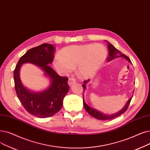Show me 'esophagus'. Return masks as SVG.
I'll return each mask as SVG.
<instances>
[{
	"label": "esophagus",
	"instance_id": "obj_1",
	"mask_svg": "<svg viewBox=\"0 0 150 150\" xmlns=\"http://www.w3.org/2000/svg\"><path fill=\"white\" fill-rule=\"evenodd\" d=\"M76 79H74V78H70V79H69V81H68V84L70 86L71 84H73L74 83H76Z\"/></svg>",
	"mask_w": 150,
	"mask_h": 150
}]
</instances>
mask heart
Masks as SVG:
<instances>
[{"instance_id": "heart-1", "label": "heart", "mask_w": 150, "mask_h": 150, "mask_svg": "<svg viewBox=\"0 0 150 150\" xmlns=\"http://www.w3.org/2000/svg\"><path fill=\"white\" fill-rule=\"evenodd\" d=\"M107 50L102 44L71 45L62 48L53 61L54 69L61 74L70 72L77 67L81 78L93 76L105 62Z\"/></svg>"}]
</instances>
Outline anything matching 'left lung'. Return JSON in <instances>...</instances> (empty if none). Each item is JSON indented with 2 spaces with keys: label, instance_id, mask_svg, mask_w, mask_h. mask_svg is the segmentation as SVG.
Here are the masks:
<instances>
[{
  "label": "left lung",
  "instance_id": "left-lung-1",
  "mask_svg": "<svg viewBox=\"0 0 150 150\" xmlns=\"http://www.w3.org/2000/svg\"><path fill=\"white\" fill-rule=\"evenodd\" d=\"M107 42L108 44V54L109 56L107 58V61H112L116 57H123L127 61L131 63V60H130L129 58L125 56V54H121V52L117 50L112 44L110 43V42H108V41H106ZM90 80H85L84 81V84H83V91H85V89H86V84L89 82ZM134 92V91H133ZM84 94V93H83ZM132 98V96L130 98L127 102H126V105L124 107V108L121 110L120 111H119L118 112L116 113L115 114L113 115H107V114H104L102 112H100V111H98V110L94 108H91V107H89V105H88L84 101V96H83V106L85 108V110H86V112L91 115L93 116L94 118H96V119H98L100 120H112L116 117H118L119 116H120L121 115H122V113H125L126 110L127 109L129 105V103L131 102V100Z\"/></svg>",
  "mask_w": 150,
  "mask_h": 150
}]
</instances>
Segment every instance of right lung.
<instances>
[{"label": "right lung", "mask_w": 150, "mask_h": 150, "mask_svg": "<svg viewBox=\"0 0 150 150\" xmlns=\"http://www.w3.org/2000/svg\"><path fill=\"white\" fill-rule=\"evenodd\" d=\"M54 51V47L49 43L32 48L21 57L14 70L15 88L19 100L30 114L41 118L51 117L59 111L69 89L67 77L59 76L48 66L53 62ZM25 63L39 67L50 79V84L46 90L34 92L23 85L19 71Z\"/></svg>", "instance_id": "add662e5"}]
</instances>
